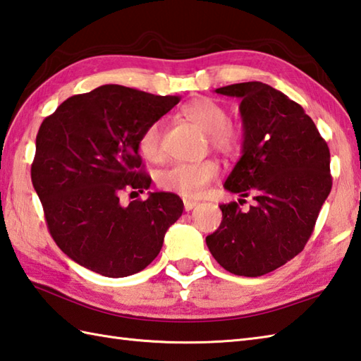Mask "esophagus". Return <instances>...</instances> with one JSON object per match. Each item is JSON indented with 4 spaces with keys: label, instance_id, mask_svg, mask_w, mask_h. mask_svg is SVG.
Returning <instances> with one entry per match:
<instances>
[{
    "label": "esophagus",
    "instance_id": "obj_1",
    "mask_svg": "<svg viewBox=\"0 0 361 361\" xmlns=\"http://www.w3.org/2000/svg\"><path fill=\"white\" fill-rule=\"evenodd\" d=\"M197 205L196 201H190V200H183V209H185V212H190L193 210Z\"/></svg>",
    "mask_w": 361,
    "mask_h": 361
}]
</instances>
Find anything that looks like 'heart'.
<instances>
[{"instance_id":"1","label":"heart","mask_w":361,"mask_h":361,"mask_svg":"<svg viewBox=\"0 0 361 361\" xmlns=\"http://www.w3.org/2000/svg\"><path fill=\"white\" fill-rule=\"evenodd\" d=\"M180 116L195 124L207 134L209 143L215 151L224 156L240 152L243 135L233 123L227 121V110L218 101L200 97L180 107ZM138 151L148 161H159L161 152V123L152 121L138 137ZM219 165L215 160H202L197 164H174L161 170L157 182L160 188L185 197L200 196L204 188L216 178Z\"/></svg>"}]
</instances>
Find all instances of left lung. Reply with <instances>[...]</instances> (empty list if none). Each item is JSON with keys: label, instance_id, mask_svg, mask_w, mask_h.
Instances as JSON below:
<instances>
[{"label": "left lung", "instance_id": "8db88e82", "mask_svg": "<svg viewBox=\"0 0 361 361\" xmlns=\"http://www.w3.org/2000/svg\"><path fill=\"white\" fill-rule=\"evenodd\" d=\"M215 92L241 99L243 154L224 188L252 195L255 205H219L223 221L205 243L226 271L259 277L307 245L332 190L330 151L305 110L271 85L254 80Z\"/></svg>", "mask_w": 361, "mask_h": 361}]
</instances>
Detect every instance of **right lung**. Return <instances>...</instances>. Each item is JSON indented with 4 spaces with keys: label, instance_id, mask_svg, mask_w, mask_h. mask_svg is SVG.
Here are the masks:
<instances>
[{
    "label": "right lung",
    "instance_id": "add662e5",
    "mask_svg": "<svg viewBox=\"0 0 361 361\" xmlns=\"http://www.w3.org/2000/svg\"><path fill=\"white\" fill-rule=\"evenodd\" d=\"M179 101L107 84L68 98L43 120L32 185L51 237L80 267L126 277L159 255L168 227L182 215V200L149 191L146 200L123 205L120 195L149 188L138 137Z\"/></svg>",
    "mask_w": 361,
    "mask_h": 361
}]
</instances>
